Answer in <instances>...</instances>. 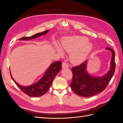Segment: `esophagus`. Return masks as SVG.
Returning a JSON list of instances; mask_svg holds the SVG:
<instances>
[{"label": "esophagus", "mask_w": 123, "mask_h": 123, "mask_svg": "<svg viewBox=\"0 0 123 123\" xmlns=\"http://www.w3.org/2000/svg\"><path fill=\"white\" fill-rule=\"evenodd\" d=\"M62 68H67L69 67V65L67 64V62H64L62 63Z\"/></svg>", "instance_id": "obj_1"}]
</instances>
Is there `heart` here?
<instances>
[{
  "label": "heart",
  "instance_id": "1",
  "mask_svg": "<svg viewBox=\"0 0 123 123\" xmlns=\"http://www.w3.org/2000/svg\"><path fill=\"white\" fill-rule=\"evenodd\" d=\"M88 38L83 36H73L66 38L62 43V48L65 51L71 53L70 58L75 64H80L85 61L92 49V44L88 42ZM56 50L59 53L62 52L59 47Z\"/></svg>",
  "mask_w": 123,
  "mask_h": 123
}]
</instances>
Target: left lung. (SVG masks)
Instances as JSON below:
<instances>
[{"mask_svg":"<svg viewBox=\"0 0 123 123\" xmlns=\"http://www.w3.org/2000/svg\"><path fill=\"white\" fill-rule=\"evenodd\" d=\"M112 53L110 69L102 77L91 76L86 71L87 61L72 68L73 77L70 87L73 91L83 97H90L104 91L113 75L115 69V52L111 48H106Z\"/></svg>","mask_w":123,"mask_h":123,"instance_id":"8db88e82","label":"left lung"}]
</instances>
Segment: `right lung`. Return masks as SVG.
Instances as JSON below:
<instances>
[{
    "label": "right lung",
    "mask_w": 123,
    "mask_h": 123,
    "mask_svg": "<svg viewBox=\"0 0 123 123\" xmlns=\"http://www.w3.org/2000/svg\"><path fill=\"white\" fill-rule=\"evenodd\" d=\"M49 30H46L43 32L37 33L32 36L23 37L19 39L21 40H27L38 37L40 36L46 34ZM62 69V62L58 61L52 64L48 69L44 75L37 82L29 86L25 87L17 83L12 77L11 73L10 75L12 79L20 90L27 95L31 97H39L46 93L52 83L55 76Z\"/></svg>",
    "instance_id": "right-lung-1"
}]
</instances>
